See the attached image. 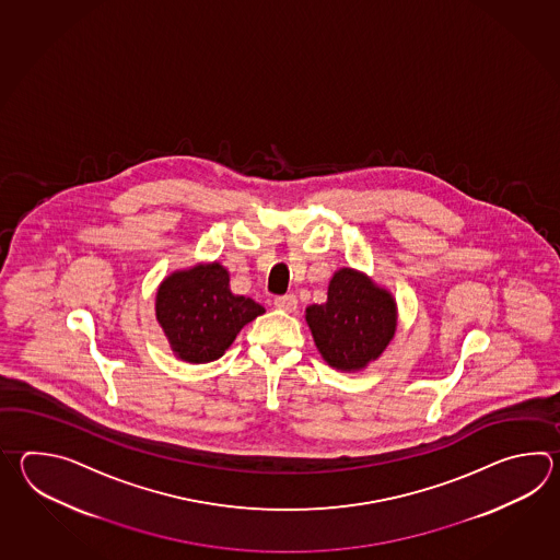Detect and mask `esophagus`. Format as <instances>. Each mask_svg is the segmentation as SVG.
I'll list each match as a JSON object with an SVG mask.
<instances>
[{
  "mask_svg": "<svg viewBox=\"0 0 560 560\" xmlns=\"http://www.w3.org/2000/svg\"><path fill=\"white\" fill-rule=\"evenodd\" d=\"M275 306L278 310H284V312H296V296H294V294H285V296H278L275 300Z\"/></svg>",
  "mask_w": 560,
  "mask_h": 560,
  "instance_id": "esophagus-1",
  "label": "esophagus"
}]
</instances>
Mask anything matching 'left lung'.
<instances>
[{
	"instance_id": "1",
	"label": "left lung",
	"mask_w": 560,
	"mask_h": 560,
	"mask_svg": "<svg viewBox=\"0 0 560 560\" xmlns=\"http://www.w3.org/2000/svg\"><path fill=\"white\" fill-rule=\"evenodd\" d=\"M322 358L336 370L357 372L381 358L396 332V302L388 290L354 268L334 272L328 300L306 308Z\"/></svg>"
}]
</instances>
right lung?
<instances>
[{
    "label": "right lung",
    "mask_w": 560,
    "mask_h": 560,
    "mask_svg": "<svg viewBox=\"0 0 560 560\" xmlns=\"http://www.w3.org/2000/svg\"><path fill=\"white\" fill-rule=\"evenodd\" d=\"M264 314L252 298L232 294L222 264H196L164 278L155 294V318L172 352L190 364L224 357L240 330Z\"/></svg>",
    "instance_id": "1"
}]
</instances>
